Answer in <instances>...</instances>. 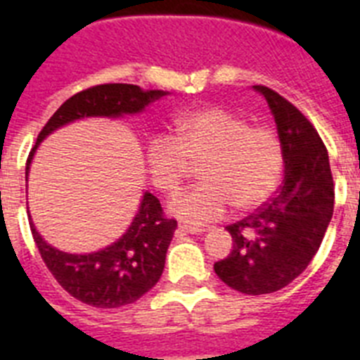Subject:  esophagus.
Returning a JSON list of instances; mask_svg holds the SVG:
<instances>
[{
    "mask_svg": "<svg viewBox=\"0 0 360 360\" xmlns=\"http://www.w3.org/2000/svg\"><path fill=\"white\" fill-rule=\"evenodd\" d=\"M178 227L182 229V231L189 232V234H202V232H205L207 229L202 227V225H195V224H187V221H180V225Z\"/></svg>",
    "mask_w": 360,
    "mask_h": 360,
    "instance_id": "esophagus-1",
    "label": "esophagus"
}]
</instances>
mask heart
<instances>
[{"label": "heart", "mask_w": 360, "mask_h": 360, "mask_svg": "<svg viewBox=\"0 0 360 360\" xmlns=\"http://www.w3.org/2000/svg\"><path fill=\"white\" fill-rule=\"evenodd\" d=\"M153 186L174 195L200 164L203 182L171 202L180 218L203 224L221 218L227 209L252 211L266 202L283 173V146L269 126H252L224 106H203L174 120V139L153 136L146 149Z\"/></svg>", "instance_id": "1"}]
</instances>
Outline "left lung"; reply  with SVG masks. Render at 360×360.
Instances as JSON below:
<instances>
[{
	"instance_id": "left-lung-1",
	"label": "left lung",
	"mask_w": 360,
	"mask_h": 360,
	"mask_svg": "<svg viewBox=\"0 0 360 360\" xmlns=\"http://www.w3.org/2000/svg\"><path fill=\"white\" fill-rule=\"evenodd\" d=\"M269 103L283 146L285 178L278 195L252 214L227 225L232 250L214 263L218 278L249 295L272 294L311 262L333 214L328 151L310 120L287 98L256 84Z\"/></svg>"
}]
</instances>
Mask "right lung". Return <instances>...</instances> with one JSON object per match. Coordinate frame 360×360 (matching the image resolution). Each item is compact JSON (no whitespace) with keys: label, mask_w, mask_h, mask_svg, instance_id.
<instances>
[{"label":"right lung","mask_w":360,"mask_h":360,"mask_svg":"<svg viewBox=\"0 0 360 360\" xmlns=\"http://www.w3.org/2000/svg\"><path fill=\"white\" fill-rule=\"evenodd\" d=\"M165 91L135 84H97L70 97L37 135L27 160V176L37 146L65 124L84 117H122L139 113ZM30 219V218H28ZM30 231L44 265L72 297L95 308H119L135 303L160 279L165 252L176 231V219L164 214L160 202L144 193L131 225L115 243L91 254H68L41 238L30 219Z\"/></svg>","instance_id":"right-lung-1"}]
</instances>
